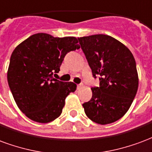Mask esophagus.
Segmentation results:
<instances>
[{
  "mask_svg": "<svg viewBox=\"0 0 152 152\" xmlns=\"http://www.w3.org/2000/svg\"><path fill=\"white\" fill-rule=\"evenodd\" d=\"M83 84H82V83L78 84V85H77V89H79V88H81V87H83Z\"/></svg>",
  "mask_w": 152,
  "mask_h": 152,
  "instance_id": "esophagus-1",
  "label": "esophagus"
}]
</instances>
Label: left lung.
Returning a JSON list of instances; mask_svg holds the SVG:
<instances>
[{
    "label": "left lung",
    "instance_id": "left-lung-1",
    "mask_svg": "<svg viewBox=\"0 0 152 152\" xmlns=\"http://www.w3.org/2000/svg\"><path fill=\"white\" fill-rule=\"evenodd\" d=\"M99 87H92V97L83 106L87 117L100 125L110 124L125 115L138 87V75L132 53L120 41L107 35L78 38Z\"/></svg>",
    "mask_w": 152,
    "mask_h": 152
}]
</instances>
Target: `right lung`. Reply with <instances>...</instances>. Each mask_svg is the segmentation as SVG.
Listing matches in <instances>:
<instances>
[{"label":"right lung","mask_w":152,"mask_h":152,"mask_svg":"<svg viewBox=\"0 0 152 152\" xmlns=\"http://www.w3.org/2000/svg\"><path fill=\"white\" fill-rule=\"evenodd\" d=\"M76 37L31 35L15 48L7 71L8 83L18 107L31 120L53 121L62 113L65 98L77 85L53 78L66 53L80 48Z\"/></svg>","instance_id":"obj_1"}]
</instances>
